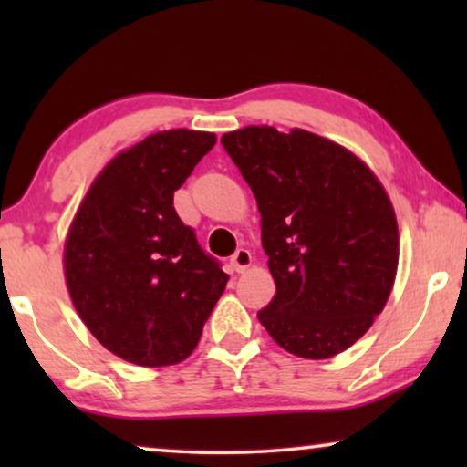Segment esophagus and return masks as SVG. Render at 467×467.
Listing matches in <instances>:
<instances>
[{
  "mask_svg": "<svg viewBox=\"0 0 467 467\" xmlns=\"http://www.w3.org/2000/svg\"><path fill=\"white\" fill-rule=\"evenodd\" d=\"M251 261H253L251 251H248V248H238V251L232 254V259H229V264H232L235 272H244L246 267L251 265Z\"/></svg>",
  "mask_w": 467,
  "mask_h": 467,
  "instance_id": "1",
  "label": "esophagus"
}]
</instances>
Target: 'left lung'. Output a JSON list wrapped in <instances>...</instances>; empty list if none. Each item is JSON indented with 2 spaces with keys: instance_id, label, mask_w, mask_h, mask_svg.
I'll return each mask as SVG.
<instances>
[{
  "instance_id": "1",
  "label": "left lung",
  "mask_w": 467,
  "mask_h": 467,
  "mask_svg": "<svg viewBox=\"0 0 467 467\" xmlns=\"http://www.w3.org/2000/svg\"><path fill=\"white\" fill-rule=\"evenodd\" d=\"M261 213L276 296L259 321L304 359L355 344L385 308L398 272V223L369 168L315 133L244 127L221 138Z\"/></svg>"
}]
</instances>
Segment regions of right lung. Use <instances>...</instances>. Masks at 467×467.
Returning <instances> with one entry per match:
<instances>
[{
  "label": "right lung",
  "mask_w": 467,
  "mask_h": 467,
  "mask_svg": "<svg viewBox=\"0 0 467 467\" xmlns=\"http://www.w3.org/2000/svg\"><path fill=\"white\" fill-rule=\"evenodd\" d=\"M216 144L208 131L152 133L95 178L66 242L69 296L120 359L171 366L193 353L229 276L174 208V191Z\"/></svg>",
  "instance_id": "add662e5"
}]
</instances>
